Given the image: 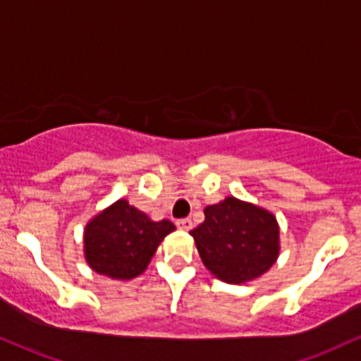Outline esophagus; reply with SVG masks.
Listing matches in <instances>:
<instances>
[{
	"mask_svg": "<svg viewBox=\"0 0 361 361\" xmlns=\"http://www.w3.org/2000/svg\"><path fill=\"white\" fill-rule=\"evenodd\" d=\"M176 225H178V228L186 230V232H188V230H192V228H193V222H192V219H180V220H176Z\"/></svg>",
	"mask_w": 361,
	"mask_h": 361,
	"instance_id": "1",
	"label": "esophagus"
}]
</instances>
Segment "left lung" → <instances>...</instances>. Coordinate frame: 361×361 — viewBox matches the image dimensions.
Masks as SVG:
<instances>
[{
  "mask_svg": "<svg viewBox=\"0 0 361 361\" xmlns=\"http://www.w3.org/2000/svg\"><path fill=\"white\" fill-rule=\"evenodd\" d=\"M205 222L190 232L203 264L230 284L262 276L279 255V227L264 208L228 197L203 210Z\"/></svg>",
  "mask_w": 361,
  "mask_h": 361,
  "instance_id": "left-lung-1",
  "label": "left lung"
}]
</instances>
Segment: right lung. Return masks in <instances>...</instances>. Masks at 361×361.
Listing matches in <instances>:
<instances>
[{
  "mask_svg": "<svg viewBox=\"0 0 361 361\" xmlns=\"http://www.w3.org/2000/svg\"><path fill=\"white\" fill-rule=\"evenodd\" d=\"M175 230L169 220L153 222L145 212L119 200L85 228V259L99 274L133 279L141 274L158 244Z\"/></svg>",
  "mask_w": 361,
  "mask_h": 361,
  "instance_id": "right-lung-1",
  "label": "right lung"
}]
</instances>
